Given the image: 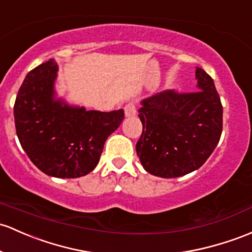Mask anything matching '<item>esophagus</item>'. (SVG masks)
I'll return each instance as SVG.
<instances>
[{
	"instance_id": "esophagus-1",
	"label": "esophagus",
	"mask_w": 252,
	"mask_h": 252,
	"mask_svg": "<svg viewBox=\"0 0 252 252\" xmlns=\"http://www.w3.org/2000/svg\"><path fill=\"white\" fill-rule=\"evenodd\" d=\"M124 112H125V115L127 118H131V116H134L137 114V109H136V103L134 102H127L124 107Z\"/></svg>"
}]
</instances>
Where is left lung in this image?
Here are the masks:
<instances>
[{
    "instance_id": "8db88e82",
    "label": "left lung",
    "mask_w": 252,
    "mask_h": 252,
    "mask_svg": "<svg viewBox=\"0 0 252 252\" xmlns=\"http://www.w3.org/2000/svg\"><path fill=\"white\" fill-rule=\"evenodd\" d=\"M197 90L164 91L142 102V136L136 150L147 172L177 178L198 169L222 132V104L214 80L196 68Z\"/></svg>"
}]
</instances>
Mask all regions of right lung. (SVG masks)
<instances>
[{
  "label": "right lung",
  "instance_id": "1",
  "mask_svg": "<svg viewBox=\"0 0 252 252\" xmlns=\"http://www.w3.org/2000/svg\"><path fill=\"white\" fill-rule=\"evenodd\" d=\"M58 64L50 59L30 71L14 103L17 134L37 168L56 178H79L98 163L124 110L98 112L54 101Z\"/></svg>",
  "mask_w": 252,
  "mask_h": 252
}]
</instances>
